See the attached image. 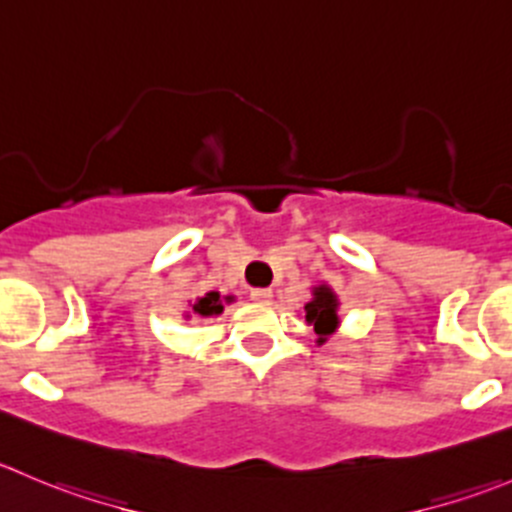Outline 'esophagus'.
<instances>
[{"mask_svg": "<svg viewBox=\"0 0 512 512\" xmlns=\"http://www.w3.org/2000/svg\"><path fill=\"white\" fill-rule=\"evenodd\" d=\"M250 297L255 302H270L272 300V290H267V287H255V290L250 292Z\"/></svg>", "mask_w": 512, "mask_h": 512, "instance_id": "obj_1", "label": "esophagus"}]
</instances>
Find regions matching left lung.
<instances>
[{
  "mask_svg": "<svg viewBox=\"0 0 512 512\" xmlns=\"http://www.w3.org/2000/svg\"><path fill=\"white\" fill-rule=\"evenodd\" d=\"M337 307H340V300H337L330 285L312 287V300L305 305V320L307 325L315 327L317 345H322L327 340V335H332L337 330V325H340Z\"/></svg>",
  "mask_w": 512,
  "mask_h": 512,
  "instance_id": "1",
  "label": "left lung"
}]
</instances>
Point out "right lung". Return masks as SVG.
I'll return each mask as SVG.
<instances>
[{
  "label": "right lung",
  "instance_id": "obj_1",
  "mask_svg": "<svg viewBox=\"0 0 512 512\" xmlns=\"http://www.w3.org/2000/svg\"><path fill=\"white\" fill-rule=\"evenodd\" d=\"M230 300L232 297H225V302H230ZM222 310H225V307H222L220 292H207L205 297H197V302L192 305V312H195V315H202V317L220 315Z\"/></svg>",
  "mask_w": 512,
  "mask_h": 512
}]
</instances>
